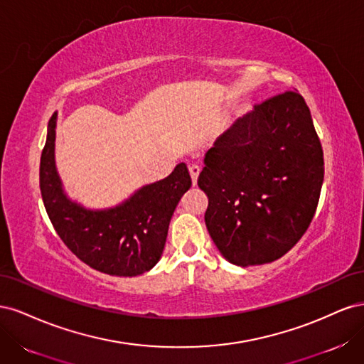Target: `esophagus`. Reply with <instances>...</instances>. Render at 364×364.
Returning <instances> with one entry per match:
<instances>
[{
	"instance_id": "1",
	"label": "esophagus",
	"mask_w": 364,
	"mask_h": 364,
	"mask_svg": "<svg viewBox=\"0 0 364 364\" xmlns=\"http://www.w3.org/2000/svg\"><path fill=\"white\" fill-rule=\"evenodd\" d=\"M190 174H191L193 183L196 185V182H197V178H199V174H200V165H197V164H193V165H190Z\"/></svg>"
}]
</instances>
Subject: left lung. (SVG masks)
Here are the masks:
<instances>
[{
  "label": "left lung",
  "instance_id": "1",
  "mask_svg": "<svg viewBox=\"0 0 364 364\" xmlns=\"http://www.w3.org/2000/svg\"><path fill=\"white\" fill-rule=\"evenodd\" d=\"M197 185L220 253L240 267L285 255L310 226L323 183V150L301 94L274 95L238 118L203 159Z\"/></svg>",
  "mask_w": 364,
  "mask_h": 364
}]
</instances>
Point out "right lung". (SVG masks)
<instances>
[{"instance_id": "obj_1", "label": "right lung", "mask_w": 364, "mask_h": 364, "mask_svg": "<svg viewBox=\"0 0 364 364\" xmlns=\"http://www.w3.org/2000/svg\"><path fill=\"white\" fill-rule=\"evenodd\" d=\"M54 112L42 150L39 185L43 205L58 235L87 266L112 277H136L159 261L171 215L191 178L183 162L167 178L141 186L114 208L87 209L71 200L54 161Z\"/></svg>"}]
</instances>
